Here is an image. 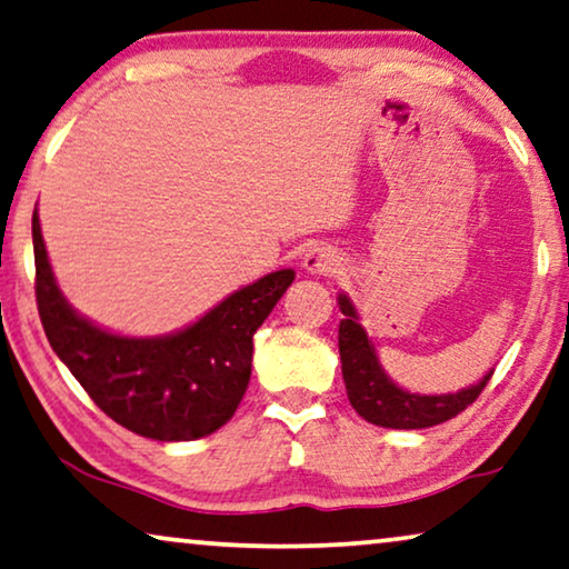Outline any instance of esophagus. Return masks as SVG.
Returning <instances> with one entry per match:
<instances>
[{
    "instance_id": "obj_1",
    "label": "esophagus",
    "mask_w": 569,
    "mask_h": 569,
    "mask_svg": "<svg viewBox=\"0 0 569 569\" xmlns=\"http://www.w3.org/2000/svg\"><path fill=\"white\" fill-rule=\"evenodd\" d=\"M301 266L311 276H332L337 273L339 266H342V258H339V252L335 248H329V244H311V248L303 252Z\"/></svg>"
}]
</instances>
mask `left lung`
<instances>
[{"instance_id":"1","label":"left lung","mask_w":569,"mask_h":569,"mask_svg":"<svg viewBox=\"0 0 569 569\" xmlns=\"http://www.w3.org/2000/svg\"><path fill=\"white\" fill-rule=\"evenodd\" d=\"M339 360H342V378L352 409L362 419L386 429H427L449 421L482 393L493 370H488L478 383L462 388L457 393L421 396L403 391L396 386L378 360L376 345L360 325L358 309L345 293H339Z\"/></svg>"}]
</instances>
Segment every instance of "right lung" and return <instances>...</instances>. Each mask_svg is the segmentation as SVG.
<instances>
[{
  "label": "right lung",
  "instance_id": "right-lung-1",
  "mask_svg": "<svg viewBox=\"0 0 569 569\" xmlns=\"http://www.w3.org/2000/svg\"><path fill=\"white\" fill-rule=\"evenodd\" d=\"M36 299L50 347L109 419L158 442H191L234 417L250 383L252 335L293 283V270L262 276L186 329L122 337L66 301L32 214Z\"/></svg>",
  "mask_w": 569,
  "mask_h": 569
}]
</instances>
